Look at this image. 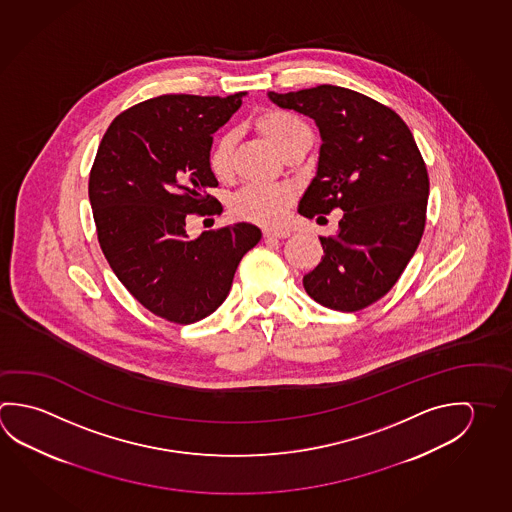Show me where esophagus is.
<instances>
[{"mask_svg":"<svg viewBox=\"0 0 512 512\" xmlns=\"http://www.w3.org/2000/svg\"><path fill=\"white\" fill-rule=\"evenodd\" d=\"M264 237H266V239H286V237H289V232H287V230L266 228V230H264Z\"/></svg>","mask_w":512,"mask_h":512,"instance_id":"obj_1","label":"esophagus"}]
</instances>
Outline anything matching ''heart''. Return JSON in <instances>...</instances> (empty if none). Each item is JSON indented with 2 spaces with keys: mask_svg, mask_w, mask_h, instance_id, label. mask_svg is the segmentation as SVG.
<instances>
[{
  "mask_svg": "<svg viewBox=\"0 0 512 512\" xmlns=\"http://www.w3.org/2000/svg\"><path fill=\"white\" fill-rule=\"evenodd\" d=\"M257 127L269 144L284 154L302 136L311 135L302 118L284 109H271L260 115ZM234 136L223 135L208 153V167L217 180H226L232 172ZM293 203V190L286 185H250L232 199V216L260 226H278Z\"/></svg>",
  "mask_w": 512,
  "mask_h": 512,
  "instance_id": "obj_1",
  "label": "heart"
}]
</instances>
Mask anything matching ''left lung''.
Returning <instances> with one entry per match:
<instances>
[{"label":"left lung","instance_id":"1","mask_svg":"<svg viewBox=\"0 0 512 512\" xmlns=\"http://www.w3.org/2000/svg\"><path fill=\"white\" fill-rule=\"evenodd\" d=\"M268 97L313 118L322 138L300 216L320 223V214L343 210L336 235L320 237L322 262L304 277L307 295L345 313L374 304L403 275L424 232L430 180L412 131L392 109L340 86Z\"/></svg>","mask_w":512,"mask_h":512}]
</instances>
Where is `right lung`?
Returning <instances> with one entry per match:
<instances>
[{
    "instance_id": "obj_1",
    "label": "right lung",
    "mask_w": 512,
    "mask_h": 512,
    "mask_svg": "<svg viewBox=\"0 0 512 512\" xmlns=\"http://www.w3.org/2000/svg\"><path fill=\"white\" fill-rule=\"evenodd\" d=\"M228 97L162 95L120 113L90 172L100 248L118 280L145 309L174 323L214 313L235 269L259 243V228L235 223L190 241L189 214H216L208 167L212 135L243 104Z\"/></svg>"
}]
</instances>
